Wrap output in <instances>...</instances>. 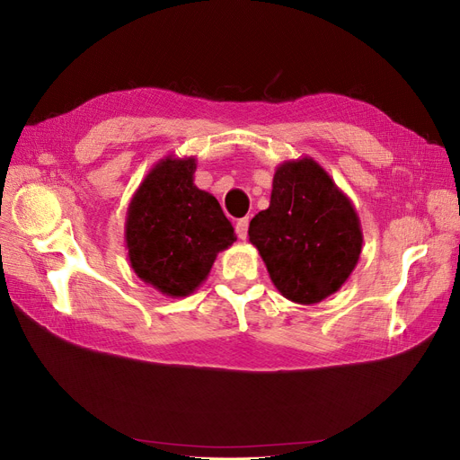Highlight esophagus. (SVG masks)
<instances>
[{"instance_id": "34e87169", "label": "esophagus", "mask_w": 460, "mask_h": 460, "mask_svg": "<svg viewBox=\"0 0 460 460\" xmlns=\"http://www.w3.org/2000/svg\"><path fill=\"white\" fill-rule=\"evenodd\" d=\"M247 228H249V218H240L238 222H235V234H238L240 240H245L247 238Z\"/></svg>"}]
</instances>
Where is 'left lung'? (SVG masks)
<instances>
[{
	"mask_svg": "<svg viewBox=\"0 0 460 460\" xmlns=\"http://www.w3.org/2000/svg\"><path fill=\"white\" fill-rule=\"evenodd\" d=\"M247 234L276 289L301 305L336 294L363 249L353 203L311 157L278 166L270 205L249 222Z\"/></svg>",
	"mask_w": 460,
	"mask_h": 460,
	"instance_id": "1",
	"label": "left lung"
}]
</instances>
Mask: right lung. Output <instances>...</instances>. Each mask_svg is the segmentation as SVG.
<instances>
[{
    "mask_svg": "<svg viewBox=\"0 0 460 460\" xmlns=\"http://www.w3.org/2000/svg\"><path fill=\"white\" fill-rule=\"evenodd\" d=\"M196 159L159 161L128 205L127 238L134 272L171 297H186L234 242L218 201L193 184Z\"/></svg>",
    "mask_w": 460,
    "mask_h": 460,
    "instance_id": "add662e5",
    "label": "right lung"
}]
</instances>
